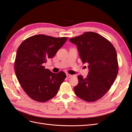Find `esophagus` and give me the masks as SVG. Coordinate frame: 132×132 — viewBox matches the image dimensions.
<instances>
[{"label": "esophagus", "mask_w": 132, "mask_h": 132, "mask_svg": "<svg viewBox=\"0 0 132 132\" xmlns=\"http://www.w3.org/2000/svg\"><path fill=\"white\" fill-rule=\"evenodd\" d=\"M72 76L71 75H70V74H66V77L68 78H70Z\"/></svg>", "instance_id": "34e87169"}]
</instances>
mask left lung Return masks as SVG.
<instances>
[{
  "instance_id": "obj_1",
  "label": "left lung",
  "mask_w": 132,
  "mask_h": 132,
  "mask_svg": "<svg viewBox=\"0 0 132 132\" xmlns=\"http://www.w3.org/2000/svg\"><path fill=\"white\" fill-rule=\"evenodd\" d=\"M69 41L76 45L83 63L88 64L87 77L78 76L75 93L86 102H95L107 92L116 78L119 67L116 49L107 39L92 32Z\"/></svg>"
}]
</instances>
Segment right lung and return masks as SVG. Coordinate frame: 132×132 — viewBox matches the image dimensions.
<instances>
[{"instance_id":"obj_1","label":"right lung","mask_w":132,"mask_h":132,"mask_svg":"<svg viewBox=\"0 0 132 132\" xmlns=\"http://www.w3.org/2000/svg\"><path fill=\"white\" fill-rule=\"evenodd\" d=\"M68 37H53L44 35L25 40L17 50L15 73L28 96L38 102L54 97L66 75L63 71L55 74L45 69L44 64L54 57Z\"/></svg>"}]
</instances>
